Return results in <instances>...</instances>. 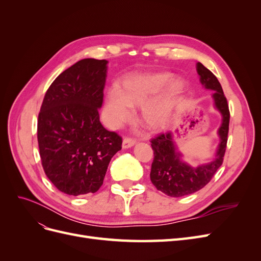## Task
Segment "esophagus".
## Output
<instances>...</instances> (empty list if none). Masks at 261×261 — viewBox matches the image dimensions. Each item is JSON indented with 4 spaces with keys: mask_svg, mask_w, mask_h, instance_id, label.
I'll return each instance as SVG.
<instances>
[{
    "mask_svg": "<svg viewBox=\"0 0 261 261\" xmlns=\"http://www.w3.org/2000/svg\"><path fill=\"white\" fill-rule=\"evenodd\" d=\"M136 144V140L133 139V138H129V137H125L124 140H123V148H130L133 147L134 145Z\"/></svg>",
    "mask_w": 261,
    "mask_h": 261,
    "instance_id": "obj_1",
    "label": "esophagus"
}]
</instances>
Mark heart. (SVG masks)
I'll return each instance as SVG.
<instances>
[{"instance_id":"b5f03b06","label":"heart","mask_w":261,"mask_h":261,"mask_svg":"<svg viewBox=\"0 0 261 261\" xmlns=\"http://www.w3.org/2000/svg\"><path fill=\"white\" fill-rule=\"evenodd\" d=\"M172 78L169 73L130 75L122 82L121 88L110 87L106 94V123L112 128L121 127L132 120L133 108L141 106V121L147 127L153 130L164 128L171 118L175 100L184 88L180 81L170 84ZM164 86L167 88L158 95Z\"/></svg>"}]
</instances>
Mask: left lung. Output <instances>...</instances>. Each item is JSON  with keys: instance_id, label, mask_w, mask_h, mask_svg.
Returning <instances> with one entry per match:
<instances>
[{"instance_id": "left-lung-1", "label": "left lung", "mask_w": 261, "mask_h": 261, "mask_svg": "<svg viewBox=\"0 0 261 261\" xmlns=\"http://www.w3.org/2000/svg\"><path fill=\"white\" fill-rule=\"evenodd\" d=\"M197 73L200 77V83L206 89L215 91L212 94L213 103L222 115V123L218 134L220 144L218 146L215 159L212 161L193 168L180 159V152L173 141V133H162L151 139L153 150V161L150 172V179L158 191L170 197H183L191 195L206 186L223 162L226 149L230 111L227 100L218 78L201 63H197Z\"/></svg>"}]
</instances>
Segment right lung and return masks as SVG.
Returning a JSON list of instances; mask_svg holds the SVG:
<instances>
[{
	"label": "right lung",
	"mask_w": 261,
	"mask_h": 261,
	"mask_svg": "<svg viewBox=\"0 0 261 261\" xmlns=\"http://www.w3.org/2000/svg\"><path fill=\"white\" fill-rule=\"evenodd\" d=\"M108 61L84 59L46 90L38 116V144L45 175L60 192L96 193L122 137L100 122Z\"/></svg>",
	"instance_id": "right-lung-1"
}]
</instances>
